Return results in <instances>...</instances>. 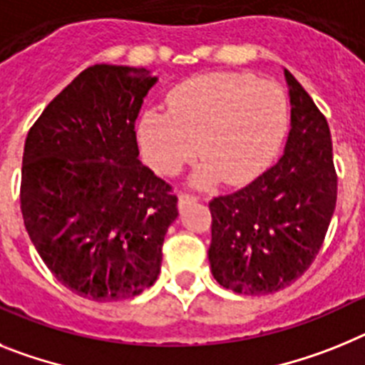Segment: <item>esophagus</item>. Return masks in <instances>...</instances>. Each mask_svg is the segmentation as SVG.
<instances>
[{
    "instance_id": "34e87169",
    "label": "esophagus",
    "mask_w": 365,
    "mask_h": 365,
    "mask_svg": "<svg viewBox=\"0 0 365 365\" xmlns=\"http://www.w3.org/2000/svg\"><path fill=\"white\" fill-rule=\"evenodd\" d=\"M195 202H198V198L196 196H189V195H182L178 198V209L182 211V209H185L187 205L195 204Z\"/></svg>"
}]
</instances>
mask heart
<instances>
[{
    "instance_id": "b5f03b06",
    "label": "heart",
    "mask_w": 365,
    "mask_h": 365,
    "mask_svg": "<svg viewBox=\"0 0 365 365\" xmlns=\"http://www.w3.org/2000/svg\"><path fill=\"white\" fill-rule=\"evenodd\" d=\"M288 126V99L277 82L250 73H205L167 95V112L148 108L135 128L141 156L161 176H174L204 156L196 187L226 180L242 185L274 161Z\"/></svg>"
}]
</instances>
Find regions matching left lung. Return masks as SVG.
Instances as JSON below:
<instances>
[{
    "label": "left lung",
    "mask_w": 365,
    "mask_h": 365,
    "mask_svg": "<svg viewBox=\"0 0 365 365\" xmlns=\"http://www.w3.org/2000/svg\"><path fill=\"white\" fill-rule=\"evenodd\" d=\"M284 78L292 110L283 156L250 185L209 204L211 274L246 296L277 292L305 274L336 207L327 119L288 69Z\"/></svg>",
    "instance_id": "1"
}]
</instances>
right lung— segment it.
I'll use <instances>...</instances> for the list:
<instances>
[{"instance_id":"1","label":"right lung","mask_w":365,"mask_h":365,"mask_svg":"<svg viewBox=\"0 0 365 365\" xmlns=\"http://www.w3.org/2000/svg\"><path fill=\"white\" fill-rule=\"evenodd\" d=\"M156 82L145 68L91 66L25 139V230L51 274L88 299H128L156 283L178 217V198L139 161L135 141V119Z\"/></svg>"}]
</instances>
